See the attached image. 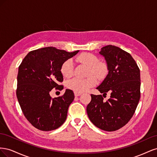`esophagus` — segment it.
Instances as JSON below:
<instances>
[{
    "label": "esophagus",
    "mask_w": 157,
    "mask_h": 157,
    "mask_svg": "<svg viewBox=\"0 0 157 157\" xmlns=\"http://www.w3.org/2000/svg\"><path fill=\"white\" fill-rule=\"evenodd\" d=\"M74 93H75V96H76V97H78L81 95V94L80 93H77V92H74Z\"/></svg>",
    "instance_id": "1"
}]
</instances>
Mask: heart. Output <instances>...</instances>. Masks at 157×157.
I'll list each match as a JSON object with an SVG mask.
<instances>
[{
  "label": "heart",
  "mask_w": 157,
  "mask_h": 157,
  "mask_svg": "<svg viewBox=\"0 0 157 157\" xmlns=\"http://www.w3.org/2000/svg\"><path fill=\"white\" fill-rule=\"evenodd\" d=\"M77 59L80 63L87 65L88 75H94L99 80L105 78L107 74V67L103 62H99L98 57L88 52H83L78 55ZM61 72L65 77H71L73 73V63L72 59L65 61L61 65ZM93 75H89L85 78L75 77L67 82V87L75 92L82 93L93 87L96 84V78Z\"/></svg>",
  "instance_id": "heart-1"
}]
</instances>
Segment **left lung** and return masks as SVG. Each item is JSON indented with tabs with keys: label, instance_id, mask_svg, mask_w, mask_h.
<instances>
[{
	"label": "left lung",
	"instance_id": "obj_1",
	"mask_svg": "<svg viewBox=\"0 0 157 157\" xmlns=\"http://www.w3.org/2000/svg\"><path fill=\"white\" fill-rule=\"evenodd\" d=\"M99 54L106 61L108 75L96 88L102 95L91 94L87 105L88 118L99 129L113 132L126 125L134 115L140 99V71L132 56L117 46L103 47Z\"/></svg>",
	"mask_w": 157,
	"mask_h": 157
}]
</instances>
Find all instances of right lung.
<instances>
[{
	"mask_svg": "<svg viewBox=\"0 0 157 157\" xmlns=\"http://www.w3.org/2000/svg\"><path fill=\"white\" fill-rule=\"evenodd\" d=\"M79 51L67 52L54 47L29 52L19 66L16 96L23 115L31 124L42 131L54 130L67 118L75 98L71 90L63 96L52 98L53 88L61 90L63 77L61 65Z\"/></svg>",
	"mask_w": 157,
	"mask_h": 157,
	"instance_id": "obj_1",
	"label": "right lung"
}]
</instances>
